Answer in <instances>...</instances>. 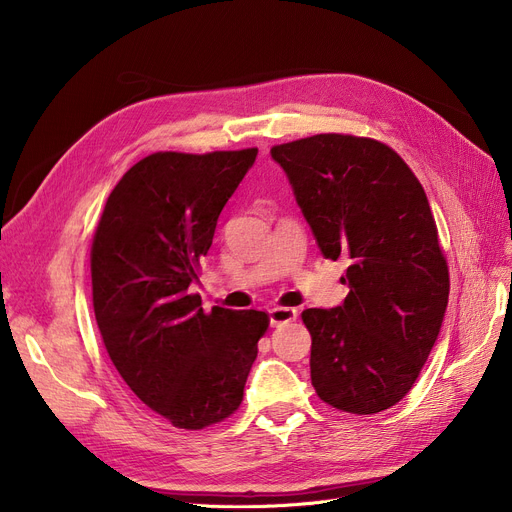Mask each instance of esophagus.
I'll use <instances>...</instances> for the list:
<instances>
[{"instance_id":"34e87169","label":"esophagus","mask_w":512,"mask_h":512,"mask_svg":"<svg viewBox=\"0 0 512 512\" xmlns=\"http://www.w3.org/2000/svg\"><path fill=\"white\" fill-rule=\"evenodd\" d=\"M297 309L292 307H274L270 309V324L272 326H282V324H290V321L297 319Z\"/></svg>"}]
</instances>
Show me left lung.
<instances>
[{"label": "left lung", "mask_w": 512, "mask_h": 512, "mask_svg": "<svg viewBox=\"0 0 512 512\" xmlns=\"http://www.w3.org/2000/svg\"><path fill=\"white\" fill-rule=\"evenodd\" d=\"M326 259H346L340 307L305 309L311 384L330 407L373 415L419 378L448 305V265L421 182L388 145L315 134L272 147Z\"/></svg>", "instance_id": "1"}]
</instances>
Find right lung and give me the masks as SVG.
<instances>
[{"instance_id": "obj_1", "label": "right lung", "mask_w": 512, "mask_h": 512, "mask_svg": "<svg viewBox=\"0 0 512 512\" xmlns=\"http://www.w3.org/2000/svg\"><path fill=\"white\" fill-rule=\"evenodd\" d=\"M257 149L159 151L107 197L91 247L105 351L137 398L180 429L230 417L270 326L265 311L201 307L197 280L218 218Z\"/></svg>"}]
</instances>
